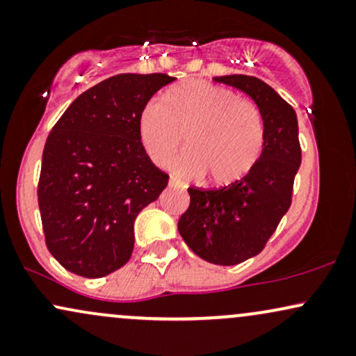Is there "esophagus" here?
<instances>
[{
    "instance_id": "34e87169",
    "label": "esophagus",
    "mask_w": 356,
    "mask_h": 356,
    "mask_svg": "<svg viewBox=\"0 0 356 356\" xmlns=\"http://www.w3.org/2000/svg\"><path fill=\"white\" fill-rule=\"evenodd\" d=\"M175 186V181H174V179H170V181H169V187H174Z\"/></svg>"
}]
</instances>
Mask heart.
<instances>
[{
  "mask_svg": "<svg viewBox=\"0 0 356 356\" xmlns=\"http://www.w3.org/2000/svg\"><path fill=\"white\" fill-rule=\"evenodd\" d=\"M186 134L189 149L172 162V174L191 181L204 174L229 186L254 169L263 152L259 112L238 93L207 81H187L147 102L138 118L142 147L155 165H165Z\"/></svg>",
  "mask_w": 356,
  "mask_h": 356,
  "instance_id": "heart-1",
  "label": "heart"
}]
</instances>
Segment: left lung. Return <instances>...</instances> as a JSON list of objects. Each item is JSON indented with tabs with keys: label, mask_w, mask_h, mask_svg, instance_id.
I'll list each match as a JSON object with an SVG mask.
<instances>
[{
	"label": "left lung",
	"mask_w": 356,
	"mask_h": 356,
	"mask_svg": "<svg viewBox=\"0 0 356 356\" xmlns=\"http://www.w3.org/2000/svg\"><path fill=\"white\" fill-rule=\"evenodd\" d=\"M214 80L241 90L254 102L263 118V152L254 169L238 182L220 189L189 187V209L179 219L177 229L204 261L234 266L263 251L288 212L301 147L296 112L276 90L248 75Z\"/></svg>",
	"instance_id": "left-lung-1"
}]
</instances>
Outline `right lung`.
<instances>
[{"label": "right lung", "instance_id": "obj_1", "mask_svg": "<svg viewBox=\"0 0 356 356\" xmlns=\"http://www.w3.org/2000/svg\"><path fill=\"white\" fill-rule=\"evenodd\" d=\"M164 73H120L72 102L43 149L38 206L48 251L70 273L104 277L132 256L134 222L167 187L138 136Z\"/></svg>", "mask_w": 356, "mask_h": 356}]
</instances>
